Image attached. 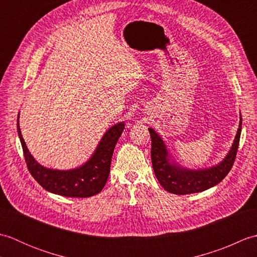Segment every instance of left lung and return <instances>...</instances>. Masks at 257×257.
Returning <instances> with one entry per match:
<instances>
[{
	"label": "left lung",
	"instance_id": "left-lung-1",
	"mask_svg": "<svg viewBox=\"0 0 257 257\" xmlns=\"http://www.w3.org/2000/svg\"><path fill=\"white\" fill-rule=\"evenodd\" d=\"M241 132L242 118H239L236 136L224 159L210 168L191 170V169L181 167L171 159L165 141L154 129L149 128L151 137V162L158 181L168 192L179 195L202 192L219 184L233 167Z\"/></svg>",
	"mask_w": 257,
	"mask_h": 257
}]
</instances>
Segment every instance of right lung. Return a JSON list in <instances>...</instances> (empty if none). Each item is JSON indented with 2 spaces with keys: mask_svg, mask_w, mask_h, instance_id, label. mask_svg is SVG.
I'll return each mask as SVG.
<instances>
[{
  "mask_svg": "<svg viewBox=\"0 0 257 257\" xmlns=\"http://www.w3.org/2000/svg\"><path fill=\"white\" fill-rule=\"evenodd\" d=\"M19 119L20 113L18 116V134L27 168L32 177L43 188L48 192L68 198H89L100 192L110 172L113 149L124 129L123 122L113 124L107 130L94 154L83 166L70 170H56L40 165L30 154L22 137Z\"/></svg>",
  "mask_w": 257,
  "mask_h": 257,
  "instance_id": "1",
  "label": "right lung"
}]
</instances>
